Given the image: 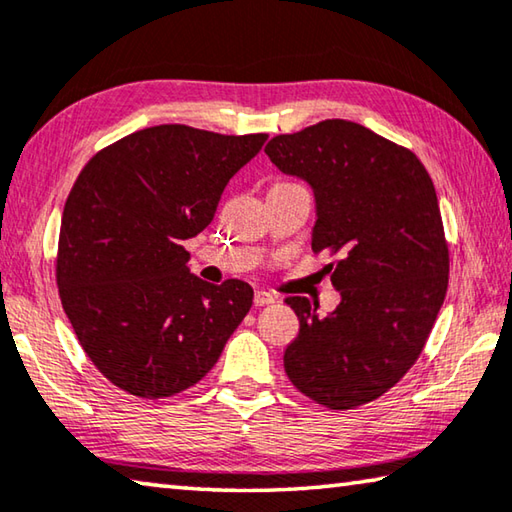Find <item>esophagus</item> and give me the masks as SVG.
Segmentation results:
<instances>
[{"label":"esophagus","instance_id":"obj_1","mask_svg":"<svg viewBox=\"0 0 512 512\" xmlns=\"http://www.w3.org/2000/svg\"><path fill=\"white\" fill-rule=\"evenodd\" d=\"M275 298L271 296V293L266 291H255V307H266V305H273Z\"/></svg>","mask_w":512,"mask_h":512}]
</instances>
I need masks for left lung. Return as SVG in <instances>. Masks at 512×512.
Here are the masks:
<instances>
[{
    "label": "left lung",
    "mask_w": 512,
    "mask_h": 512,
    "mask_svg": "<svg viewBox=\"0 0 512 512\" xmlns=\"http://www.w3.org/2000/svg\"><path fill=\"white\" fill-rule=\"evenodd\" d=\"M266 155L316 196L314 253L341 302L318 316L287 298L300 332L284 350L291 384L334 411L368 404L418 361L449 282V248L431 176L413 151L345 119L275 135Z\"/></svg>",
    "instance_id": "left-lung-1"
}]
</instances>
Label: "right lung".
<instances>
[{
  "mask_svg": "<svg viewBox=\"0 0 512 512\" xmlns=\"http://www.w3.org/2000/svg\"><path fill=\"white\" fill-rule=\"evenodd\" d=\"M266 137L151 126L101 149L76 178L56 282L81 348L121 391H187L246 318L250 284L203 282L183 244L212 223L228 180Z\"/></svg>",
  "mask_w": 512,
  "mask_h": 512,
  "instance_id": "obj_1",
  "label": "right lung"
}]
</instances>
